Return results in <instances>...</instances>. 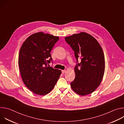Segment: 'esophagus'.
I'll use <instances>...</instances> for the list:
<instances>
[{"instance_id": "1", "label": "esophagus", "mask_w": 124, "mask_h": 124, "mask_svg": "<svg viewBox=\"0 0 124 124\" xmlns=\"http://www.w3.org/2000/svg\"><path fill=\"white\" fill-rule=\"evenodd\" d=\"M66 72V70H62V74H64Z\"/></svg>"}]
</instances>
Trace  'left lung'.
Returning <instances> with one entry per match:
<instances>
[{"label":"left lung","instance_id":"8db88e82","mask_svg":"<svg viewBox=\"0 0 124 124\" xmlns=\"http://www.w3.org/2000/svg\"><path fill=\"white\" fill-rule=\"evenodd\" d=\"M66 42L75 52L77 62L75 79L70 83L73 91L80 96L93 93L100 85L105 70L103 52L100 44L91 35L81 32L66 37Z\"/></svg>","mask_w":124,"mask_h":124}]
</instances>
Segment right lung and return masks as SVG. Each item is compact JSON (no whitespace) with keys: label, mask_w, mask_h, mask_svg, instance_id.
Instances as JSON below:
<instances>
[{"label":"right lung","mask_w":124,"mask_h":124,"mask_svg":"<svg viewBox=\"0 0 124 124\" xmlns=\"http://www.w3.org/2000/svg\"><path fill=\"white\" fill-rule=\"evenodd\" d=\"M59 39L39 32L29 36L21 47L18 60L21 75L25 85L35 94H48L61 74V70L46 65L52 60L50 52Z\"/></svg>","instance_id":"add662e5"}]
</instances>
